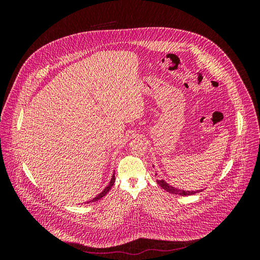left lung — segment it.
<instances>
[{"mask_svg":"<svg viewBox=\"0 0 260 260\" xmlns=\"http://www.w3.org/2000/svg\"><path fill=\"white\" fill-rule=\"evenodd\" d=\"M154 167V166H153ZM157 183H158L165 191H167L171 194H176V195H181V196H188V195H194L196 193L202 192V190H198V191H184V190H180V188L174 187L169 185V183H167L165 180H156Z\"/></svg>","mask_w":260,"mask_h":260,"instance_id":"1","label":"left lung"}]
</instances>
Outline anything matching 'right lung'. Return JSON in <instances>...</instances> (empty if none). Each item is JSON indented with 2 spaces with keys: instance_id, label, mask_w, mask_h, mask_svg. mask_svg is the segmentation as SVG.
Segmentation results:
<instances>
[{
  "instance_id": "add662e5",
  "label": "right lung",
  "mask_w": 260,
  "mask_h": 260,
  "mask_svg": "<svg viewBox=\"0 0 260 260\" xmlns=\"http://www.w3.org/2000/svg\"><path fill=\"white\" fill-rule=\"evenodd\" d=\"M114 183H115V172H114V175H113V177H112V179H111V182H109V184L104 188L103 191H102L98 196H95V198H94L93 200H91V201H89L88 203H92V202H96V201H99V200H101L102 198H103V196H105L108 192H109V190H111L112 188V186L114 185Z\"/></svg>"
}]
</instances>
